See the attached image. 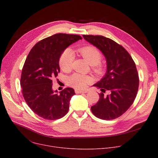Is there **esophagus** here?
I'll list each match as a JSON object with an SVG mask.
<instances>
[{"mask_svg": "<svg viewBox=\"0 0 158 158\" xmlns=\"http://www.w3.org/2000/svg\"><path fill=\"white\" fill-rule=\"evenodd\" d=\"M88 92V91H81V90H78V89H76L75 90V92H76V94H82V93H87Z\"/></svg>", "mask_w": 158, "mask_h": 158, "instance_id": "1", "label": "esophagus"}]
</instances>
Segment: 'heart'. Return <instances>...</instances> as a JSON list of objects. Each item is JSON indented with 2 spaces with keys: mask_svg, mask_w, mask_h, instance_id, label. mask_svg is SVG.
Segmentation results:
<instances>
[{
  "mask_svg": "<svg viewBox=\"0 0 158 158\" xmlns=\"http://www.w3.org/2000/svg\"><path fill=\"white\" fill-rule=\"evenodd\" d=\"M77 51L88 63L94 66V69L96 72L101 73L102 71V66L99 63L102 56L97 48L93 46H86L79 48ZM73 59V53L71 50L69 48L64 50L60 58V66L61 70L64 72L70 70ZM92 81L93 78L89 76L74 73L69 77L68 84L75 89L81 90L85 89Z\"/></svg>",
  "mask_w": 158,
  "mask_h": 158,
  "instance_id": "1",
  "label": "heart"
}]
</instances>
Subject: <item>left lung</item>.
I'll use <instances>...</instances> for the list:
<instances>
[{
  "label": "left lung",
  "instance_id": "8db88e82",
  "mask_svg": "<svg viewBox=\"0 0 158 158\" xmlns=\"http://www.w3.org/2000/svg\"><path fill=\"white\" fill-rule=\"evenodd\" d=\"M82 36L100 50L107 64L104 77L94 85L103 93L99 94V101L91 107V110L98 118H117L129 108L136 97L139 77L135 63L125 48L110 38L94 35ZM106 90L110 94L105 96L103 93Z\"/></svg>",
  "mask_w": 158,
  "mask_h": 158
}]
</instances>
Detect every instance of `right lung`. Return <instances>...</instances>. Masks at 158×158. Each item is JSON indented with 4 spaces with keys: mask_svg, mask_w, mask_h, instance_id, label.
Wrapping results in <instances>:
<instances>
[{
    "mask_svg": "<svg viewBox=\"0 0 158 158\" xmlns=\"http://www.w3.org/2000/svg\"><path fill=\"white\" fill-rule=\"evenodd\" d=\"M82 38L56 34L38 42L29 53L20 79L23 98L29 107L47 120L62 118L68 113L74 89L66 88L58 94L52 89V78L60 72V58L64 50Z\"/></svg>",
    "mask_w": 158,
    "mask_h": 158,
    "instance_id": "right-lung-1",
    "label": "right lung"
}]
</instances>
